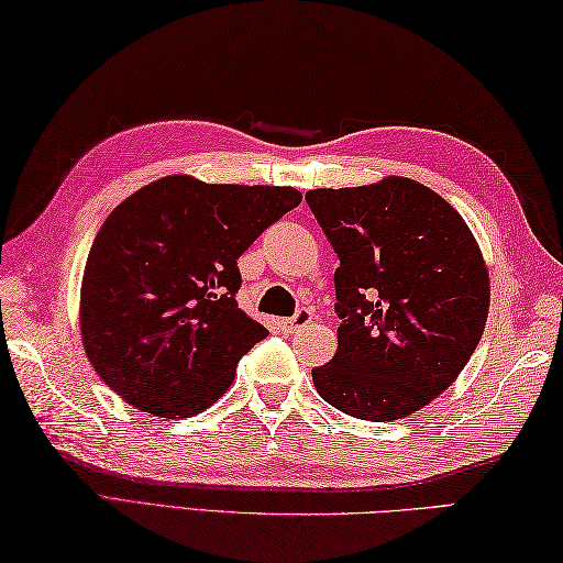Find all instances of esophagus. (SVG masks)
<instances>
[{
  "label": "esophagus",
  "mask_w": 563,
  "mask_h": 563,
  "mask_svg": "<svg viewBox=\"0 0 563 563\" xmlns=\"http://www.w3.org/2000/svg\"><path fill=\"white\" fill-rule=\"evenodd\" d=\"M312 322H314L312 310H298V312L290 317V320L283 322V327L288 332H300V330H305V327H310Z\"/></svg>",
  "instance_id": "1"
}]
</instances>
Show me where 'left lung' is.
Here are the masks:
<instances>
[{
    "label": "left lung",
    "instance_id": "left-lung-1",
    "mask_svg": "<svg viewBox=\"0 0 563 563\" xmlns=\"http://www.w3.org/2000/svg\"><path fill=\"white\" fill-rule=\"evenodd\" d=\"M340 255L336 352L312 369L317 394L362 421H396L465 369L489 310L473 231L441 194L408 177L305 194Z\"/></svg>",
    "mask_w": 563,
    "mask_h": 563
}]
</instances>
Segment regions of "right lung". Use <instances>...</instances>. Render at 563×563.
<instances>
[{
	"instance_id": "obj_1",
	"label": "right lung",
	"mask_w": 563,
	"mask_h": 563,
	"mask_svg": "<svg viewBox=\"0 0 563 563\" xmlns=\"http://www.w3.org/2000/svg\"><path fill=\"white\" fill-rule=\"evenodd\" d=\"M292 187L162 177L112 209L80 283V340L120 398L159 418L217 404L268 330L239 310V258L283 213Z\"/></svg>"
}]
</instances>
